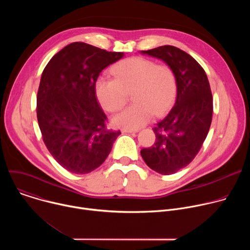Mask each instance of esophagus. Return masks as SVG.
<instances>
[{
	"label": "esophagus",
	"instance_id": "obj_1",
	"mask_svg": "<svg viewBox=\"0 0 250 250\" xmlns=\"http://www.w3.org/2000/svg\"><path fill=\"white\" fill-rule=\"evenodd\" d=\"M122 131L123 132H137L138 129L137 128H123Z\"/></svg>",
	"mask_w": 250,
	"mask_h": 250
}]
</instances>
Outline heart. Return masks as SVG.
<instances>
[{
	"mask_svg": "<svg viewBox=\"0 0 250 250\" xmlns=\"http://www.w3.org/2000/svg\"><path fill=\"white\" fill-rule=\"evenodd\" d=\"M111 72L114 79L100 77L95 94L102 108L108 113L122 110L127 94L134 103L113 119L118 126L136 128L147 124L154 115L164 114L172 104L177 92L173 70L152 60L132 57L116 64Z\"/></svg>",
	"mask_w": 250,
	"mask_h": 250,
	"instance_id": "1",
	"label": "heart"
}]
</instances>
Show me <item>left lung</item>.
<instances>
[{
	"mask_svg": "<svg viewBox=\"0 0 250 250\" xmlns=\"http://www.w3.org/2000/svg\"><path fill=\"white\" fill-rule=\"evenodd\" d=\"M141 53L163 60L177 79L174 106L153 127L154 145L140 150L149 168L162 175L174 174L192 162L208 135L212 117L209 83L203 67L175 46L163 45Z\"/></svg>",
	"mask_w": 250,
	"mask_h": 250,
	"instance_id": "left-lung-1",
	"label": "left lung"
}]
</instances>
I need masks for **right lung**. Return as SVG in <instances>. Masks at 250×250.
<instances>
[{"label": "right lung", "instance_id": "right-lung-1", "mask_svg": "<svg viewBox=\"0 0 250 250\" xmlns=\"http://www.w3.org/2000/svg\"><path fill=\"white\" fill-rule=\"evenodd\" d=\"M84 42H73L45 66L37 115L44 145L67 171L86 174L110 154L121 131L105 128L106 116L95 94L100 73L124 57Z\"/></svg>", "mask_w": 250, "mask_h": 250}]
</instances>
